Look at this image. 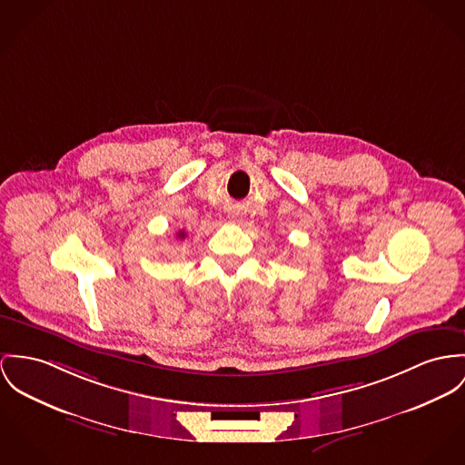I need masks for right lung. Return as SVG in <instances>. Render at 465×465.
Returning <instances> with one entry per match:
<instances>
[{"instance_id": "1", "label": "right lung", "mask_w": 465, "mask_h": 465, "mask_svg": "<svg viewBox=\"0 0 465 465\" xmlns=\"http://www.w3.org/2000/svg\"><path fill=\"white\" fill-rule=\"evenodd\" d=\"M177 239H180V241L185 239V232L183 230H180L179 233H177Z\"/></svg>"}]
</instances>
